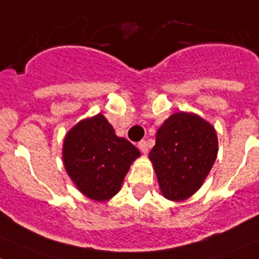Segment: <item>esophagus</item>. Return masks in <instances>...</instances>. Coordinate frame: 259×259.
<instances>
[{
	"label": "esophagus",
	"mask_w": 259,
	"mask_h": 259,
	"mask_svg": "<svg viewBox=\"0 0 259 259\" xmlns=\"http://www.w3.org/2000/svg\"><path fill=\"white\" fill-rule=\"evenodd\" d=\"M138 148L141 149V151L143 152V153H147V152L149 151L148 142H147V141H141V142H139V143H138Z\"/></svg>",
	"instance_id": "obj_1"
}]
</instances>
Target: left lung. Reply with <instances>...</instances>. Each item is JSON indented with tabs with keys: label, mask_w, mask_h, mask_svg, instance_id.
<instances>
[{
	"label": "left lung",
	"mask_w": 259,
	"mask_h": 259,
	"mask_svg": "<svg viewBox=\"0 0 259 259\" xmlns=\"http://www.w3.org/2000/svg\"><path fill=\"white\" fill-rule=\"evenodd\" d=\"M217 156L213 126L193 113L176 112L159 127L149 158L163 197L184 200L194 194Z\"/></svg>",
	"instance_id": "left-lung-1"
}]
</instances>
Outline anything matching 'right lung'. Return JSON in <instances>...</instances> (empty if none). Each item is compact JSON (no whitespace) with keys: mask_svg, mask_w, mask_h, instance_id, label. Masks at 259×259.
Segmentation results:
<instances>
[{"mask_svg":"<svg viewBox=\"0 0 259 259\" xmlns=\"http://www.w3.org/2000/svg\"><path fill=\"white\" fill-rule=\"evenodd\" d=\"M64 165L83 194L103 202L120 190L137 157L134 144L118 138L101 113L75 125L64 142Z\"/></svg>","mask_w":259,"mask_h":259,"instance_id":"obj_1","label":"right lung"}]
</instances>
